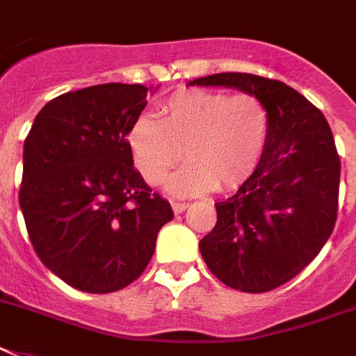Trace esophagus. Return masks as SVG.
Returning <instances> with one entry per match:
<instances>
[{
    "label": "esophagus",
    "mask_w": 356,
    "mask_h": 356,
    "mask_svg": "<svg viewBox=\"0 0 356 356\" xmlns=\"http://www.w3.org/2000/svg\"><path fill=\"white\" fill-rule=\"evenodd\" d=\"M188 208L186 202H179V201H172V210L173 213H183L184 210Z\"/></svg>",
    "instance_id": "obj_1"
}]
</instances>
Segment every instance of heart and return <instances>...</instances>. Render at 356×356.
Here are the masks:
<instances>
[{"label": "heart", "mask_w": 356, "mask_h": 356, "mask_svg": "<svg viewBox=\"0 0 356 356\" xmlns=\"http://www.w3.org/2000/svg\"><path fill=\"white\" fill-rule=\"evenodd\" d=\"M271 115L261 97L215 90H179L164 101L161 118L143 113L127 134L137 172L179 197L228 192L261 163L270 141Z\"/></svg>", "instance_id": "b5f03b06"}]
</instances>
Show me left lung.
Instances as JSON below:
<instances>
[{"mask_svg": "<svg viewBox=\"0 0 356 356\" xmlns=\"http://www.w3.org/2000/svg\"><path fill=\"white\" fill-rule=\"evenodd\" d=\"M188 86L235 88L261 97L270 110L261 163L235 195L215 202L217 224L199 250L229 288H279L318 255L335 228L340 159L330 124L302 94L275 79L224 72Z\"/></svg>", "mask_w": 356, "mask_h": 356, "instance_id": "8db88e82", "label": "left lung"}]
</instances>
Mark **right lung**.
Masks as SVG:
<instances>
[{"label":"right lung","instance_id":"obj_1","mask_svg":"<svg viewBox=\"0 0 356 356\" xmlns=\"http://www.w3.org/2000/svg\"><path fill=\"white\" fill-rule=\"evenodd\" d=\"M154 86L106 83L58 95L23 146L19 206L35 253L86 293H112L145 271L170 202L134 168L127 134Z\"/></svg>","mask_w":356,"mask_h":356}]
</instances>
